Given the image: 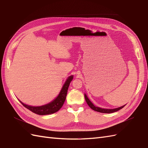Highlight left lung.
Here are the masks:
<instances>
[{
  "label": "left lung",
  "mask_w": 148,
  "mask_h": 148,
  "mask_svg": "<svg viewBox=\"0 0 148 148\" xmlns=\"http://www.w3.org/2000/svg\"><path fill=\"white\" fill-rule=\"evenodd\" d=\"M84 97H85V99H86V103H87V104H88L90 108H91L92 109H93L94 111H97V112H102V113H112V112H116L117 111L120 110V109L123 108L125 106V105H124V106H121V107L117 108H116V109H103V108H101L99 107L95 106H94L92 103V102L89 99V98L87 97V96L86 95V94H84Z\"/></svg>",
  "instance_id": "left-lung-1"
}]
</instances>
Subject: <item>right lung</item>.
I'll use <instances>...</instances> for the list:
<instances>
[{"instance_id":"1","label":"right lung","mask_w":148,"mask_h":148,"mask_svg":"<svg viewBox=\"0 0 148 148\" xmlns=\"http://www.w3.org/2000/svg\"><path fill=\"white\" fill-rule=\"evenodd\" d=\"M73 75H71V76H69L67 79V80L66 82L64 83V84L58 96L57 97L54 101L51 102L50 103L41 106H31L25 104L23 103H22L21 101H20L21 103L23 105L25 108L28 109L29 110L39 115L51 114L58 112L59 109L62 108L64 103V101L66 100L67 90L68 88H69V86L71 81L73 80Z\"/></svg>"}]
</instances>
